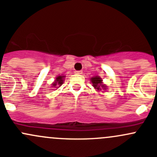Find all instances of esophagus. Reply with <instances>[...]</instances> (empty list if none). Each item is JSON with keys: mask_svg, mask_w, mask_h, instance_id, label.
<instances>
[{"mask_svg": "<svg viewBox=\"0 0 157 157\" xmlns=\"http://www.w3.org/2000/svg\"><path fill=\"white\" fill-rule=\"evenodd\" d=\"M82 71H75V74H82Z\"/></svg>", "mask_w": 157, "mask_h": 157, "instance_id": "34e87169", "label": "esophagus"}]
</instances>
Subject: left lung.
Segmentation results:
<instances>
[{
	"label": "left lung",
	"instance_id": "1",
	"mask_svg": "<svg viewBox=\"0 0 157 157\" xmlns=\"http://www.w3.org/2000/svg\"><path fill=\"white\" fill-rule=\"evenodd\" d=\"M90 80H91L92 83H93V86L96 89V90H97V91H100L102 89L106 90L107 86L102 83V80L100 77L96 76V77H91Z\"/></svg>",
	"mask_w": 157,
	"mask_h": 157
}]
</instances>
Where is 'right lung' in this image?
I'll return each instance as SVG.
<instances>
[{"mask_svg": "<svg viewBox=\"0 0 157 157\" xmlns=\"http://www.w3.org/2000/svg\"><path fill=\"white\" fill-rule=\"evenodd\" d=\"M64 77L65 76H58L56 77V79H55V82L52 84V86L55 88H58L59 86H61L63 84V83H64Z\"/></svg>", "mask_w": 157, "mask_h": 157, "instance_id": "obj_1", "label": "right lung"}]
</instances>
